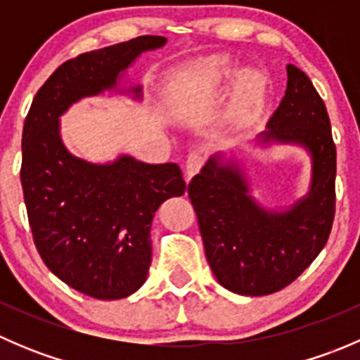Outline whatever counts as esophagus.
<instances>
[{"label": "esophagus", "mask_w": 360, "mask_h": 360, "mask_svg": "<svg viewBox=\"0 0 360 360\" xmlns=\"http://www.w3.org/2000/svg\"><path fill=\"white\" fill-rule=\"evenodd\" d=\"M203 165V157L198 151H191L186 158V181H190Z\"/></svg>", "instance_id": "1"}]
</instances>
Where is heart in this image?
<instances>
[{"label":"heart","instance_id":"b5f03b06","mask_svg":"<svg viewBox=\"0 0 360 360\" xmlns=\"http://www.w3.org/2000/svg\"><path fill=\"white\" fill-rule=\"evenodd\" d=\"M214 69H219V64H214ZM263 103V83L257 76H248L238 89L233 110H231V122L235 125H245L254 118Z\"/></svg>","mask_w":360,"mask_h":360}]
</instances>
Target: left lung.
I'll use <instances>...</instances> for the list:
<instances>
[{
    "mask_svg": "<svg viewBox=\"0 0 360 360\" xmlns=\"http://www.w3.org/2000/svg\"><path fill=\"white\" fill-rule=\"evenodd\" d=\"M263 139L303 144L311 153V190L291 210L257 207L244 176L216 158L188 184L217 282L244 296H266L296 281L324 249L336 210V146L328 110L310 78L292 64Z\"/></svg>",
    "mask_w": 360,
    "mask_h": 360,
    "instance_id": "8db88e82",
    "label": "left lung"
}]
</instances>
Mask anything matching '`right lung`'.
Returning a JSON list of instances; mask_svg holds the SVG:
<instances>
[{
	"label": "right lung",
	"instance_id": "1",
	"mask_svg": "<svg viewBox=\"0 0 360 360\" xmlns=\"http://www.w3.org/2000/svg\"><path fill=\"white\" fill-rule=\"evenodd\" d=\"M163 43V36H137L72 57L43 83L25 116L20 183L32 240L56 277L96 300H122L144 284L151 221L186 183L177 163L122 157L94 165L72 157L60 141L59 116L82 97L115 86L141 52Z\"/></svg>",
	"mask_w": 360,
	"mask_h": 360
}]
</instances>
